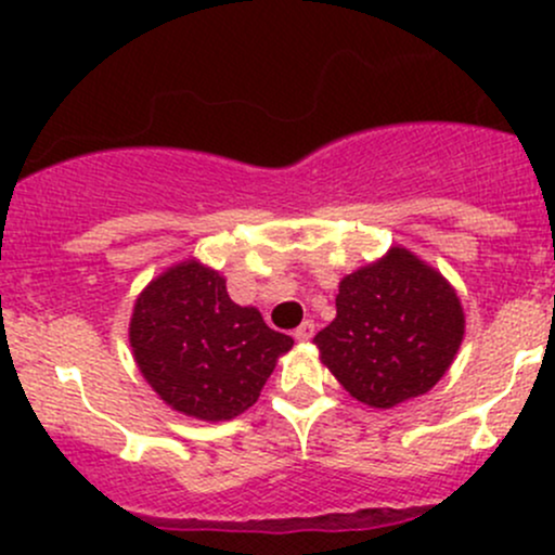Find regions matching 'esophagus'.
<instances>
[{"label":"esophagus","instance_id":"1","mask_svg":"<svg viewBox=\"0 0 555 555\" xmlns=\"http://www.w3.org/2000/svg\"><path fill=\"white\" fill-rule=\"evenodd\" d=\"M315 336V323L313 321H302L295 328V339L297 341H310Z\"/></svg>","mask_w":555,"mask_h":555}]
</instances>
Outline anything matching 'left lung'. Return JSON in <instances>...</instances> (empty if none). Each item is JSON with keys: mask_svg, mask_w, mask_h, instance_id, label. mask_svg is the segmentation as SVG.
<instances>
[{"mask_svg": "<svg viewBox=\"0 0 555 555\" xmlns=\"http://www.w3.org/2000/svg\"><path fill=\"white\" fill-rule=\"evenodd\" d=\"M464 336L454 289L412 253L393 247L341 279L336 318L318 331L323 365L358 401L388 406L430 391Z\"/></svg>", "mask_w": 555, "mask_h": 555, "instance_id": "8db88e82", "label": "left lung"}]
</instances>
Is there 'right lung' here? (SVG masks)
<instances>
[{"instance_id":"obj_1","label":"right lung","mask_w":555,"mask_h":555,"mask_svg":"<svg viewBox=\"0 0 555 555\" xmlns=\"http://www.w3.org/2000/svg\"><path fill=\"white\" fill-rule=\"evenodd\" d=\"M140 373L171 410L221 423L260 397L292 336L266 326L256 308H240L227 282L195 260L145 286L130 321Z\"/></svg>"}]
</instances>
